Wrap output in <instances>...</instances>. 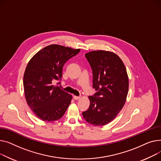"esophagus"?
Listing matches in <instances>:
<instances>
[{
  "label": "esophagus",
  "mask_w": 161,
  "mask_h": 161,
  "mask_svg": "<svg viewBox=\"0 0 161 161\" xmlns=\"http://www.w3.org/2000/svg\"><path fill=\"white\" fill-rule=\"evenodd\" d=\"M73 99H74L75 100H78V99H80V97H79V96H73Z\"/></svg>",
  "instance_id": "34e87169"
}]
</instances>
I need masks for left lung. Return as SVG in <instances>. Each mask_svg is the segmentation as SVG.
Segmentation results:
<instances>
[{
  "instance_id": "8db88e82",
  "label": "left lung",
  "mask_w": 161,
  "mask_h": 161,
  "mask_svg": "<svg viewBox=\"0 0 161 161\" xmlns=\"http://www.w3.org/2000/svg\"><path fill=\"white\" fill-rule=\"evenodd\" d=\"M93 74L90 107L82 112L89 124L102 126L114 119L124 107L129 90L126 68L119 56L109 51H93L85 54Z\"/></svg>"
}]
</instances>
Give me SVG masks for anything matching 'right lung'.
Listing matches in <instances>:
<instances>
[{"label":"right lung","instance_id":"1","mask_svg":"<svg viewBox=\"0 0 161 161\" xmlns=\"http://www.w3.org/2000/svg\"><path fill=\"white\" fill-rule=\"evenodd\" d=\"M80 51L51 45L37 53L27 64L23 77L25 98L36 116L42 120H57L69 107L72 96L54 82L61 80L65 62Z\"/></svg>","mask_w":161,"mask_h":161}]
</instances>
